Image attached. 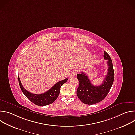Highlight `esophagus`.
<instances>
[{
    "instance_id": "obj_1",
    "label": "esophagus",
    "mask_w": 135,
    "mask_h": 135,
    "mask_svg": "<svg viewBox=\"0 0 135 135\" xmlns=\"http://www.w3.org/2000/svg\"><path fill=\"white\" fill-rule=\"evenodd\" d=\"M77 70H76V69H74V70H73L71 72H70V77H74L76 75V74H77Z\"/></svg>"
}]
</instances>
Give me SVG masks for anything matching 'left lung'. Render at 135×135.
<instances>
[{"mask_svg": "<svg viewBox=\"0 0 135 135\" xmlns=\"http://www.w3.org/2000/svg\"><path fill=\"white\" fill-rule=\"evenodd\" d=\"M104 56L107 60L108 70L103 83L99 86H94L90 82L88 76L83 72L77 75L79 86L77 89V95L85 104L93 105L102 100L108 94L113 83L114 73L112 61L108 54L104 51Z\"/></svg>", "mask_w": 135, "mask_h": 135, "instance_id": "left-lung-1", "label": "left lung"}]
</instances>
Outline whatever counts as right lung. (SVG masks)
Masks as SVG:
<instances>
[{"instance_id": "add662e5", "label": "right lung", "mask_w": 135, "mask_h": 135, "mask_svg": "<svg viewBox=\"0 0 135 135\" xmlns=\"http://www.w3.org/2000/svg\"><path fill=\"white\" fill-rule=\"evenodd\" d=\"M18 80L22 92L30 101L38 106H46L53 103L56 100L60 93L61 86L67 81L68 79L56 83L50 90L42 94H33L28 91L22 86L18 76Z\"/></svg>"}]
</instances>
